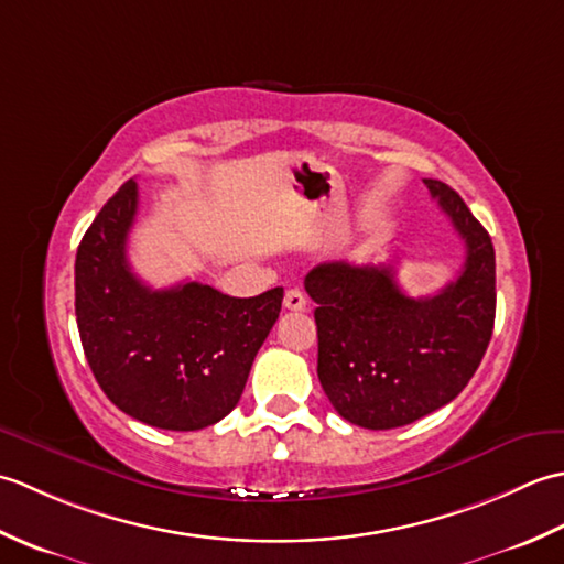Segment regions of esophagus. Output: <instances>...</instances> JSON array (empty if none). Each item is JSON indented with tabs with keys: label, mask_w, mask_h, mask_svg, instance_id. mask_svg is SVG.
Wrapping results in <instances>:
<instances>
[{
	"label": "esophagus",
	"mask_w": 564,
	"mask_h": 564,
	"mask_svg": "<svg viewBox=\"0 0 564 564\" xmlns=\"http://www.w3.org/2000/svg\"><path fill=\"white\" fill-rule=\"evenodd\" d=\"M283 307H285V310H293V313H303V310L307 307V301H305L303 291H297V289L285 291V297H283Z\"/></svg>",
	"instance_id": "1"
}]
</instances>
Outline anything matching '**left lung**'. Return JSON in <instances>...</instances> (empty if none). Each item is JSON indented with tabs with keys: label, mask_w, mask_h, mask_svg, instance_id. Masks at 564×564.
<instances>
[{
	"label": "left lung",
	"mask_w": 564,
	"mask_h": 564,
	"mask_svg": "<svg viewBox=\"0 0 564 564\" xmlns=\"http://www.w3.org/2000/svg\"><path fill=\"white\" fill-rule=\"evenodd\" d=\"M465 242L463 271L436 295H406L392 263H319L305 275L317 303V376L332 406L364 429L412 424L458 398L495 329V247L455 191L424 178Z\"/></svg>",
	"instance_id": "8db88e82"
}]
</instances>
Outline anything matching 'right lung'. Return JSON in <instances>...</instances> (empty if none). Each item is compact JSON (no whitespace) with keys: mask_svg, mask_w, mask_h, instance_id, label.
Listing matches in <instances>:
<instances>
[{"mask_svg":"<svg viewBox=\"0 0 564 564\" xmlns=\"http://www.w3.org/2000/svg\"><path fill=\"white\" fill-rule=\"evenodd\" d=\"M138 213L130 178L84 232L75 315L94 378L118 410L166 431H198L230 414L281 313L283 289L230 297L186 281L154 291L130 271Z\"/></svg>","mask_w":564,"mask_h":564,"instance_id":"right-lung-1","label":"right lung"}]
</instances>
